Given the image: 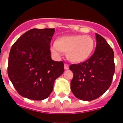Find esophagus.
Returning <instances> with one entry per match:
<instances>
[{
    "label": "esophagus",
    "instance_id": "34e87169",
    "mask_svg": "<svg viewBox=\"0 0 123 123\" xmlns=\"http://www.w3.org/2000/svg\"><path fill=\"white\" fill-rule=\"evenodd\" d=\"M64 68H65V70L68 69H69V65H68V64H65V65H64Z\"/></svg>",
    "mask_w": 123,
    "mask_h": 123
}]
</instances>
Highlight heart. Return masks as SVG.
Instances as JSON below:
<instances>
[{
    "label": "heart",
    "instance_id": "1",
    "mask_svg": "<svg viewBox=\"0 0 123 123\" xmlns=\"http://www.w3.org/2000/svg\"><path fill=\"white\" fill-rule=\"evenodd\" d=\"M94 39L88 35H73L61 37L52 46V50L58 55L62 52L67 53L71 62L80 63L90 58L94 49Z\"/></svg>",
    "mask_w": 123,
    "mask_h": 123
}]
</instances>
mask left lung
<instances>
[{
  "instance_id": "left-lung-1",
  "label": "left lung",
  "mask_w": 123,
  "mask_h": 123,
  "mask_svg": "<svg viewBox=\"0 0 123 123\" xmlns=\"http://www.w3.org/2000/svg\"><path fill=\"white\" fill-rule=\"evenodd\" d=\"M96 46L88 60L72 64L73 73L71 90L75 97L83 101L99 98L109 88L115 73L114 53L104 37L96 33Z\"/></svg>"
}]
</instances>
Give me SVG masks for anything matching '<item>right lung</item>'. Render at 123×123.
Wrapping results in <instances>:
<instances>
[{"mask_svg": "<svg viewBox=\"0 0 123 123\" xmlns=\"http://www.w3.org/2000/svg\"><path fill=\"white\" fill-rule=\"evenodd\" d=\"M55 29H32L12 46L8 75L17 92L33 100H43L52 92L55 79L62 75V62L52 60L50 42Z\"/></svg>", "mask_w": 123, "mask_h": 123, "instance_id": "right-lung-1", "label": "right lung"}]
</instances>
